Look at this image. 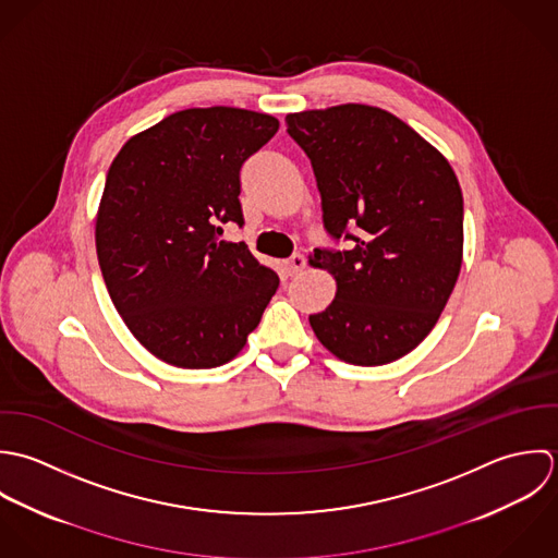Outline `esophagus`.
Here are the masks:
<instances>
[{"label":"esophagus","instance_id":"obj_1","mask_svg":"<svg viewBox=\"0 0 558 558\" xmlns=\"http://www.w3.org/2000/svg\"><path fill=\"white\" fill-rule=\"evenodd\" d=\"M304 267H306V256H304V254H293L291 258L284 260V269H287L289 276L300 274Z\"/></svg>","mask_w":558,"mask_h":558}]
</instances>
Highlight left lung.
Instances as JSON below:
<instances>
[{
  "label": "left lung",
  "instance_id": "1",
  "mask_svg": "<svg viewBox=\"0 0 558 558\" xmlns=\"http://www.w3.org/2000/svg\"><path fill=\"white\" fill-rule=\"evenodd\" d=\"M308 155L324 226L347 247H317L335 302L308 322L324 347L357 366L410 353L438 324L461 269L463 198L445 157L412 126L371 106L289 113Z\"/></svg>",
  "mask_w": 558,
  "mask_h": 558
}]
</instances>
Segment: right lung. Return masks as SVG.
<instances>
[{"mask_svg":"<svg viewBox=\"0 0 558 558\" xmlns=\"http://www.w3.org/2000/svg\"><path fill=\"white\" fill-rule=\"evenodd\" d=\"M278 131L267 113L194 108L131 137L110 166L97 256L118 315L153 355L181 368L232 360L280 280L243 241L241 166Z\"/></svg>","mask_w":558,"mask_h":558,"instance_id":"add662e5","label":"right lung"}]
</instances>
